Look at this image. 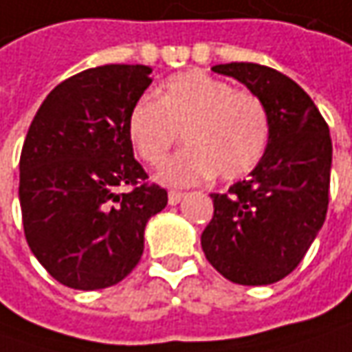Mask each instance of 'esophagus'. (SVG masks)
<instances>
[{
  "mask_svg": "<svg viewBox=\"0 0 352 352\" xmlns=\"http://www.w3.org/2000/svg\"><path fill=\"white\" fill-rule=\"evenodd\" d=\"M184 197L182 192H176V190H170L168 192V204L170 206H176V204H180V199Z\"/></svg>",
  "mask_w": 352,
  "mask_h": 352,
  "instance_id": "obj_1",
  "label": "esophagus"
}]
</instances>
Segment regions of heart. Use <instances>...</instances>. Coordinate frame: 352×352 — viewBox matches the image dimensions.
Instances as JSON below:
<instances>
[{
	"mask_svg": "<svg viewBox=\"0 0 352 352\" xmlns=\"http://www.w3.org/2000/svg\"><path fill=\"white\" fill-rule=\"evenodd\" d=\"M180 131L188 146L160 166V182L194 186L215 172L221 180H239L263 160L270 117L252 91L204 70H186L168 78L158 98L142 96L127 117L131 146L153 166L162 162Z\"/></svg>",
	"mask_w": 352,
	"mask_h": 352,
	"instance_id": "obj_1",
	"label": "heart"
}]
</instances>
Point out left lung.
Wrapping results in <instances>:
<instances>
[{
    "label": "left lung",
    "mask_w": 352,
    "mask_h": 352,
    "mask_svg": "<svg viewBox=\"0 0 352 352\" xmlns=\"http://www.w3.org/2000/svg\"><path fill=\"white\" fill-rule=\"evenodd\" d=\"M213 72L231 76L258 96L270 117V141L258 166L227 194H211L213 217L201 249L227 280L274 284L302 263L329 204L331 137L316 103L274 68L231 62Z\"/></svg>",
    "instance_id": "obj_1"
}]
</instances>
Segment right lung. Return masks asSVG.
Returning a JSON list of instances; mask_svg holds the SVG:
<instances>
[{
  "label": "right lung",
  "instance_id": "right-lung-1",
  "mask_svg": "<svg viewBox=\"0 0 352 352\" xmlns=\"http://www.w3.org/2000/svg\"><path fill=\"white\" fill-rule=\"evenodd\" d=\"M142 64H105L64 80L23 142L19 201L36 261L60 284L102 290L141 261L146 221L168 204L127 137L131 107L151 86ZM133 190L119 195V185Z\"/></svg>",
  "mask_w": 352,
  "mask_h": 352
}]
</instances>
